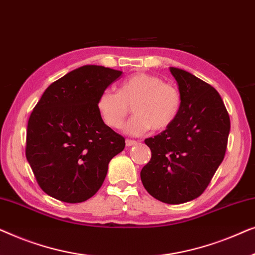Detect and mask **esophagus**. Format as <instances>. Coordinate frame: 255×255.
<instances>
[{"label":"esophagus","mask_w":255,"mask_h":255,"mask_svg":"<svg viewBox=\"0 0 255 255\" xmlns=\"http://www.w3.org/2000/svg\"><path fill=\"white\" fill-rule=\"evenodd\" d=\"M125 145H127L128 147H130V146L137 145V141H135V140H131V139H127V140H125Z\"/></svg>","instance_id":"1"}]
</instances>
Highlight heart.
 Wrapping results in <instances>:
<instances>
[{
    "instance_id": "b5f03b06",
    "label": "heart",
    "mask_w": 255,
    "mask_h": 255,
    "mask_svg": "<svg viewBox=\"0 0 255 255\" xmlns=\"http://www.w3.org/2000/svg\"><path fill=\"white\" fill-rule=\"evenodd\" d=\"M131 106L134 115L124 125V132L140 135L152 128L155 131L169 128L179 116L182 97L175 86L160 76L139 72L124 79L118 92L104 90L96 101L101 118L113 128L122 127Z\"/></svg>"
}]
</instances>
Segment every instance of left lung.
<instances>
[{
	"label": "left lung",
	"instance_id": "1",
	"mask_svg": "<svg viewBox=\"0 0 255 255\" xmlns=\"http://www.w3.org/2000/svg\"><path fill=\"white\" fill-rule=\"evenodd\" d=\"M169 71L179 86L182 106L169 128L145 139L152 158L140 177L156 200L180 204L200 196L222 163L230 117L214 87L183 69Z\"/></svg>",
	"mask_w": 255,
	"mask_h": 255
}]
</instances>
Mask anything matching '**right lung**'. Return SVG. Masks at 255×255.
<instances>
[{
	"label": "right lung",
	"instance_id": "right-lung-1",
	"mask_svg": "<svg viewBox=\"0 0 255 255\" xmlns=\"http://www.w3.org/2000/svg\"><path fill=\"white\" fill-rule=\"evenodd\" d=\"M85 65L45 90L29 118L26 159L39 187L67 203L87 201L100 189L110 160L125 139L110 128L96 108L100 94L122 75Z\"/></svg>",
	"mask_w": 255,
	"mask_h": 255
}]
</instances>
